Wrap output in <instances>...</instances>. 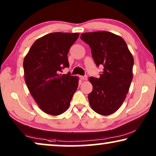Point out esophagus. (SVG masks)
Masks as SVG:
<instances>
[{
    "mask_svg": "<svg viewBox=\"0 0 156 156\" xmlns=\"http://www.w3.org/2000/svg\"><path fill=\"white\" fill-rule=\"evenodd\" d=\"M80 79L83 81H86L87 80V76H80Z\"/></svg>",
    "mask_w": 156,
    "mask_h": 156,
    "instance_id": "esophagus-1",
    "label": "esophagus"
}]
</instances>
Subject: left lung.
<instances>
[{
    "mask_svg": "<svg viewBox=\"0 0 156 156\" xmlns=\"http://www.w3.org/2000/svg\"><path fill=\"white\" fill-rule=\"evenodd\" d=\"M81 39L90 47L97 67L104 66L99 78H89L93 87L88 95L89 104L99 114H114L129 92L133 79V55L124 40L110 32L84 33Z\"/></svg>",
    "mask_w": 156,
    "mask_h": 156,
    "instance_id": "obj_1",
    "label": "left lung"
}]
</instances>
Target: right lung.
<instances>
[{"label": "right lung", "mask_w": 156, "mask_h": 156, "mask_svg": "<svg viewBox=\"0 0 156 156\" xmlns=\"http://www.w3.org/2000/svg\"><path fill=\"white\" fill-rule=\"evenodd\" d=\"M80 34L52 33L33 44L23 60L25 81L40 109L58 116L68 109L79 84V78L69 73L67 54Z\"/></svg>", "instance_id": "right-lung-1"}]
</instances>
